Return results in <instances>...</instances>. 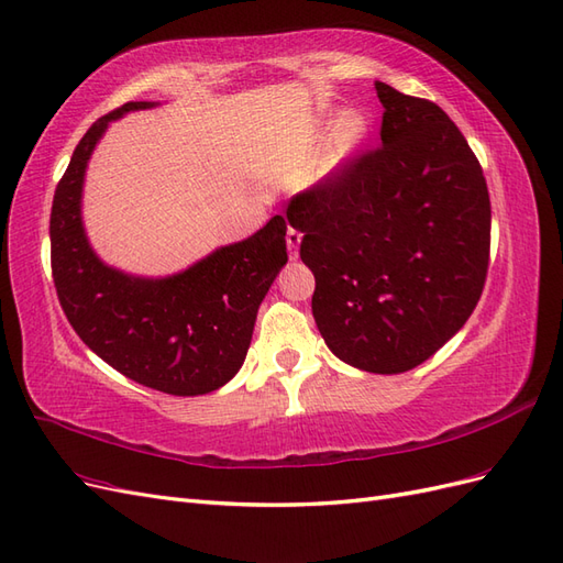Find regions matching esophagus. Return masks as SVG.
Segmentation results:
<instances>
[{"label":"esophagus","instance_id":"34e87169","mask_svg":"<svg viewBox=\"0 0 563 563\" xmlns=\"http://www.w3.org/2000/svg\"><path fill=\"white\" fill-rule=\"evenodd\" d=\"M285 240H287V252H290L292 260H297L299 245H301V233H299V231H295V229H287Z\"/></svg>","mask_w":563,"mask_h":563}]
</instances>
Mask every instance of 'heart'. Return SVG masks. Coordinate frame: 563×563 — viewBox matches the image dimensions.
Listing matches in <instances>:
<instances>
[{
  "label": "heart",
  "mask_w": 563,
  "mask_h": 563,
  "mask_svg": "<svg viewBox=\"0 0 563 563\" xmlns=\"http://www.w3.org/2000/svg\"><path fill=\"white\" fill-rule=\"evenodd\" d=\"M365 120L358 112H346V115L340 120V130H336V148H340L342 155L351 153L358 146L361 139L365 136Z\"/></svg>",
  "instance_id": "1"
}]
</instances>
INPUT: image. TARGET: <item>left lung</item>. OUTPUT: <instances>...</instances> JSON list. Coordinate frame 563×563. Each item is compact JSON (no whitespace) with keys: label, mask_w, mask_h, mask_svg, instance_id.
Wrapping results in <instances>:
<instances>
[{"label":"left lung","mask_w":563,"mask_h":563,"mask_svg":"<svg viewBox=\"0 0 563 563\" xmlns=\"http://www.w3.org/2000/svg\"><path fill=\"white\" fill-rule=\"evenodd\" d=\"M382 146L295 196L313 271L311 309L336 358L398 375L431 358L484 292L490 198L467 139L445 112L375 82Z\"/></svg>","instance_id":"8db88e82"}]
</instances>
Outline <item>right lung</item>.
<instances>
[{
  "label": "right lung",
  "instance_id": "right-lung-1",
  "mask_svg": "<svg viewBox=\"0 0 563 563\" xmlns=\"http://www.w3.org/2000/svg\"><path fill=\"white\" fill-rule=\"evenodd\" d=\"M155 101H130L96 120L54 192L49 235L58 301L96 356L143 387L172 396L217 391L243 367L254 320L287 264L280 214L165 278L132 276L93 252L82 221L87 163L108 124Z\"/></svg>",
  "mask_w": 563,
  "mask_h": 563
}]
</instances>
